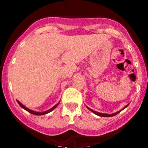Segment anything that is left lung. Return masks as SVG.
Returning <instances> with one entry per match:
<instances>
[{
	"label": "left lung",
	"mask_w": 148,
	"mask_h": 148,
	"mask_svg": "<svg viewBox=\"0 0 148 148\" xmlns=\"http://www.w3.org/2000/svg\"><path fill=\"white\" fill-rule=\"evenodd\" d=\"M128 106V104H127L126 106H125V107H123V108L122 109V110H120V111H118V112H115V113H113V114H105V113H101V112H97V111H95V110H92V109H90L89 108V107H87L88 109H89V110H90L91 112H92L93 113H95V114H97V115H98V116H100V117H113V116H114V115H116V114H118V113H120L121 111H122V110H123L124 109H125Z\"/></svg>",
	"instance_id": "obj_1"
}]
</instances>
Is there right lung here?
Masks as SVG:
<instances>
[{
  "instance_id": "obj_1",
  "label": "right lung",
  "mask_w": 148,
  "mask_h": 148,
  "mask_svg": "<svg viewBox=\"0 0 148 148\" xmlns=\"http://www.w3.org/2000/svg\"><path fill=\"white\" fill-rule=\"evenodd\" d=\"M17 102L18 103V104L21 106V107H22V108L24 109L25 110H26V111L28 112L31 113V114H35V115H44V114H48V113H49V112H50L53 111V110H54V109L56 108V107H57V106L59 105V102H58L57 104H56V105H54V106H53V107H52L51 108L49 109V110H46V111H45V112H36V111H34V110H30V109H28V108H27V107H25V106L23 105V104H21V103L19 102L18 100H17Z\"/></svg>"
}]
</instances>
